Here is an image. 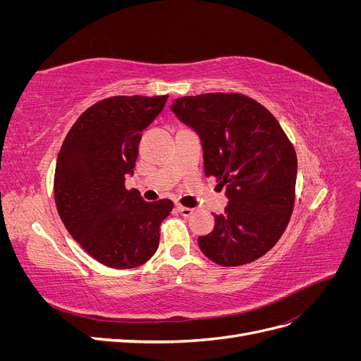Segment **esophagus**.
Listing matches in <instances>:
<instances>
[{"label":"esophagus","mask_w":361,"mask_h":361,"mask_svg":"<svg viewBox=\"0 0 361 361\" xmlns=\"http://www.w3.org/2000/svg\"><path fill=\"white\" fill-rule=\"evenodd\" d=\"M178 211H179V214L180 215H183V216H190V215H192V212H194V209H191V207H185V206H178Z\"/></svg>","instance_id":"obj_1"}]
</instances>
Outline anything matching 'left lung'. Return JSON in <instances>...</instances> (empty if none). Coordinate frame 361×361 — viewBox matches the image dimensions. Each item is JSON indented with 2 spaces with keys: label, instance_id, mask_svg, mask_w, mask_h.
<instances>
[{
  "label": "left lung",
  "instance_id": "left-lung-1",
  "mask_svg": "<svg viewBox=\"0 0 361 361\" xmlns=\"http://www.w3.org/2000/svg\"><path fill=\"white\" fill-rule=\"evenodd\" d=\"M197 130L206 176L227 188L228 204L211 233L199 236L206 257L239 267L267 255L286 231L295 204L297 154L267 108L243 93H203L171 105Z\"/></svg>",
  "mask_w": 361,
  "mask_h": 361
}]
</instances>
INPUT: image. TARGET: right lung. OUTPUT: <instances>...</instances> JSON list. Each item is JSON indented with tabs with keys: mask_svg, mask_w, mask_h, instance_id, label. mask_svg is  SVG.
I'll return each mask as SVG.
<instances>
[{
	"mask_svg": "<svg viewBox=\"0 0 361 361\" xmlns=\"http://www.w3.org/2000/svg\"><path fill=\"white\" fill-rule=\"evenodd\" d=\"M169 94L111 96L76 118L54 174V199L64 227L105 267L137 268L155 255L159 226L173 202H145L126 190L141 130L162 111Z\"/></svg>",
	"mask_w": 361,
	"mask_h": 361,
	"instance_id": "1",
	"label": "right lung"
}]
</instances>
